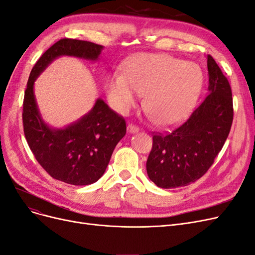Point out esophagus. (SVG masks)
Wrapping results in <instances>:
<instances>
[{"instance_id": "34e87169", "label": "esophagus", "mask_w": 255, "mask_h": 255, "mask_svg": "<svg viewBox=\"0 0 255 255\" xmlns=\"http://www.w3.org/2000/svg\"><path fill=\"white\" fill-rule=\"evenodd\" d=\"M138 130H139V128L137 126H135L134 124H129L127 126V131L129 133H136Z\"/></svg>"}]
</instances>
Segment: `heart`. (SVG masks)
<instances>
[{
	"label": "heart",
	"mask_w": 255,
	"mask_h": 255,
	"mask_svg": "<svg viewBox=\"0 0 255 255\" xmlns=\"http://www.w3.org/2000/svg\"><path fill=\"white\" fill-rule=\"evenodd\" d=\"M203 85V73L194 63L171 55L140 53L123 66V74H112L106 85L111 106L122 115L137 105L145 94L144 106L159 126H172L190 111Z\"/></svg>",
	"instance_id": "b5f03b06"
}]
</instances>
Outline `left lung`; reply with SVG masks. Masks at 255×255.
Instances as JSON below:
<instances>
[{
	"instance_id": "8db88e82",
	"label": "left lung",
	"mask_w": 255,
	"mask_h": 255,
	"mask_svg": "<svg viewBox=\"0 0 255 255\" xmlns=\"http://www.w3.org/2000/svg\"><path fill=\"white\" fill-rule=\"evenodd\" d=\"M208 93L191 116L171 132H153L147 174L157 187L187 186L202 177L214 163L233 121L230 84L209 54Z\"/></svg>"
}]
</instances>
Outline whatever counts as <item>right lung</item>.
<instances>
[{
  "instance_id": "obj_1",
  "label": "right lung",
  "mask_w": 255,
  "mask_h": 255,
  "mask_svg": "<svg viewBox=\"0 0 255 255\" xmlns=\"http://www.w3.org/2000/svg\"><path fill=\"white\" fill-rule=\"evenodd\" d=\"M102 45L62 39L37 60L27 82L23 102L26 140L44 170L55 180L70 185L96 183L105 172L117 144L126 134V122L103 100H97L88 115L64 129H51L42 120L33 93L39 74L61 55L96 61Z\"/></svg>"
}]
</instances>
